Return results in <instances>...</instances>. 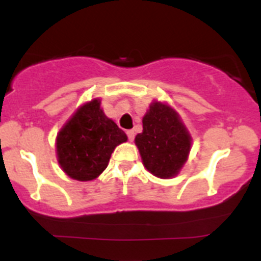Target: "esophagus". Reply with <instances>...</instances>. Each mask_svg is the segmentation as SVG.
<instances>
[{
  "instance_id": "obj_1",
  "label": "esophagus",
  "mask_w": 261,
  "mask_h": 261,
  "mask_svg": "<svg viewBox=\"0 0 261 261\" xmlns=\"http://www.w3.org/2000/svg\"><path fill=\"white\" fill-rule=\"evenodd\" d=\"M126 135H127L128 140L133 141L134 139H135V131H134V130H127V131H126Z\"/></svg>"
}]
</instances>
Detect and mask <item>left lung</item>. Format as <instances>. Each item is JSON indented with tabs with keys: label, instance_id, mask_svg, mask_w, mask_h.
Here are the masks:
<instances>
[{
	"label": "left lung",
	"instance_id": "1",
	"mask_svg": "<svg viewBox=\"0 0 261 261\" xmlns=\"http://www.w3.org/2000/svg\"><path fill=\"white\" fill-rule=\"evenodd\" d=\"M144 165L159 178L178 174L191 150V136L172 107L154 102L143 118V133L138 134Z\"/></svg>",
	"mask_w": 261,
	"mask_h": 261
}]
</instances>
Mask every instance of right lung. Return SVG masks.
<instances>
[{
	"label": "right lung",
	"mask_w": 261,
	"mask_h": 261,
	"mask_svg": "<svg viewBox=\"0 0 261 261\" xmlns=\"http://www.w3.org/2000/svg\"><path fill=\"white\" fill-rule=\"evenodd\" d=\"M99 99L83 105L57 136L58 162L73 179L92 180L107 168L126 134L99 107Z\"/></svg>",
	"instance_id": "1"
}]
</instances>
